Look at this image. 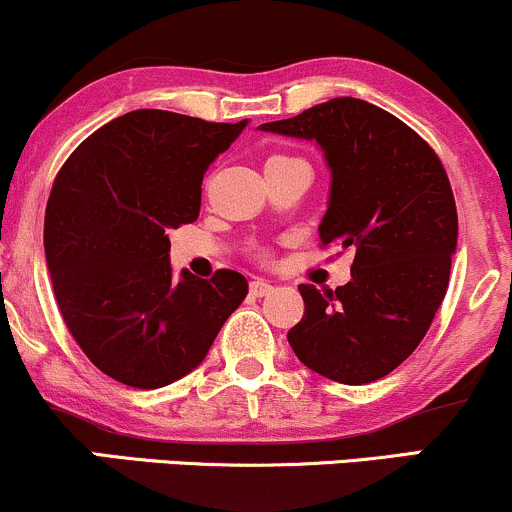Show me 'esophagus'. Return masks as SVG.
Instances as JSON below:
<instances>
[{
    "label": "esophagus",
    "instance_id": "obj_1",
    "mask_svg": "<svg viewBox=\"0 0 512 512\" xmlns=\"http://www.w3.org/2000/svg\"><path fill=\"white\" fill-rule=\"evenodd\" d=\"M272 289H274V286L269 284V281H264V279L250 281V293H252V296H255V298L267 296V293H272Z\"/></svg>",
    "mask_w": 512,
    "mask_h": 512
}]
</instances>
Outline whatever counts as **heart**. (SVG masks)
Masks as SVG:
<instances>
[{"label": "heart", "instance_id": "1", "mask_svg": "<svg viewBox=\"0 0 512 512\" xmlns=\"http://www.w3.org/2000/svg\"><path fill=\"white\" fill-rule=\"evenodd\" d=\"M272 158H291V156H272Z\"/></svg>", "mask_w": 512, "mask_h": 512}]
</instances>
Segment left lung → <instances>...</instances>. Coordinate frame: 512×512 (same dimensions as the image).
<instances>
[{
  "mask_svg": "<svg viewBox=\"0 0 512 512\" xmlns=\"http://www.w3.org/2000/svg\"><path fill=\"white\" fill-rule=\"evenodd\" d=\"M264 132L315 139L332 170L322 248L354 250L351 281L301 284L305 313L289 330L296 356L334 383L385 378L426 337L450 281L457 209L443 163L378 105L332 98Z\"/></svg>",
  "mask_w": 512,
  "mask_h": 512,
  "instance_id": "1",
  "label": "left lung"
}]
</instances>
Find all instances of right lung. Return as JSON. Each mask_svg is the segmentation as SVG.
<instances>
[{"mask_svg":"<svg viewBox=\"0 0 512 512\" xmlns=\"http://www.w3.org/2000/svg\"><path fill=\"white\" fill-rule=\"evenodd\" d=\"M248 120L132 110L86 137L52 182L45 257L69 332L117 383L154 390L195 370L248 279L170 269V228L197 221L204 170Z\"/></svg>","mask_w":512,"mask_h":512,"instance_id":"right-lung-1","label":"right lung"}]
</instances>
